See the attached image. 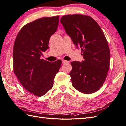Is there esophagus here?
<instances>
[{"mask_svg": "<svg viewBox=\"0 0 126 126\" xmlns=\"http://www.w3.org/2000/svg\"><path fill=\"white\" fill-rule=\"evenodd\" d=\"M69 63V62L65 61V60H62V63L64 64V63Z\"/></svg>", "mask_w": 126, "mask_h": 126, "instance_id": "1", "label": "esophagus"}]
</instances>
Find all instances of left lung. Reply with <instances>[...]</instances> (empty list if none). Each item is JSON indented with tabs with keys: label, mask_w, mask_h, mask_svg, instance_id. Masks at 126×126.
Returning a JSON list of instances; mask_svg holds the SVG:
<instances>
[{
	"label": "left lung",
	"mask_w": 126,
	"mask_h": 126,
	"mask_svg": "<svg viewBox=\"0 0 126 126\" xmlns=\"http://www.w3.org/2000/svg\"><path fill=\"white\" fill-rule=\"evenodd\" d=\"M61 23L84 59L71 63L72 85L82 93L92 94L102 86L110 64V50L105 36L97 22L88 16H63Z\"/></svg>",
	"instance_id": "8db88e82"
}]
</instances>
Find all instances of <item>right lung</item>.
Here are the masks:
<instances>
[{
	"mask_svg": "<svg viewBox=\"0 0 126 126\" xmlns=\"http://www.w3.org/2000/svg\"><path fill=\"white\" fill-rule=\"evenodd\" d=\"M58 22V16L38 19L24 26L15 39L13 71L25 89L35 96H42L51 89L61 67V60L51 63L40 58L49 49Z\"/></svg>",
	"mask_w": 126,
	"mask_h": 126,
	"instance_id": "1",
	"label": "right lung"
}]
</instances>
